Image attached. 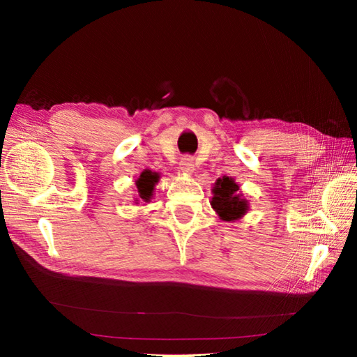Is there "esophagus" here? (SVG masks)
Here are the masks:
<instances>
[{
  "mask_svg": "<svg viewBox=\"0 0 357 357\" xmlns=\"http://www.w3.org/2000/svg\"><path fill=\"white\" fill-rule=\"evenodd\" d=\"M179 170L183 172L184 174H192L193 173V170H195V162H193L192 157L185 155V157H183V159H181Z\"/></svg>",
  "mask_w": 357,
  "mask_h": 357,
  "instance_id": "34e87169",
  "label": "esophagus"
}]
</instances>
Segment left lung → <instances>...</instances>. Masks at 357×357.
<instances>
[{
	"mask_svg": "<svg viewBox=\"0 0 357 357\" xmlns=\"http://www.w3.org/2000/svg\"><path fill=\"white\" fill-rule=\"evenodd\" d=\"M211 206L215 214L225 222H234L244 217L249 211V202L245 200L239 184L231 176H222L214 183L213 202Z\"/></svg>",
	"mask_w": 357,
	"mask_h": 357,
	"instance_id": "8db88e82",
	"label": "left lung"
}]
</instances>
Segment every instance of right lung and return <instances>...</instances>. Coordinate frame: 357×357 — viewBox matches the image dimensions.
<instances>
[{"label":"right lung","instance_id":"obj_1","mask_svg":"<svg viewBox=\"0 0 357 357\" xmlns=\"http://www.w3.org/2000/svg\"><path fill=\"white\" fill-rule=\"evenodd\" d=\"M160 179V174L155 173V172H151V170H144L142 172L140 178L135 181L137 184V198H135V203L138 204L140 202L144 203H149L153 200V195H154V187L155 184L159 183Z\"/></svg>","mask_w":357,"mask_h":357}]
</instances>
